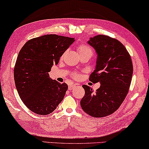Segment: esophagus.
Segmentation results:
<instances>
[{"label": "esophagus", "mask_w": 149, "mask_h": 149, "mask_svg": "<svg viewBox=\"0 0 149 149\" xmlns=\"http://www.w3.org/2000/svg\"><path fill=\"white\" fill-rule=\"evenodd\" d=\"M75 84H71V85H70L69 86H68V89L71 91V90H72V89L74 88H75Z\"/></svg>", "instance_id": "esophagus-1"}]
</instances>
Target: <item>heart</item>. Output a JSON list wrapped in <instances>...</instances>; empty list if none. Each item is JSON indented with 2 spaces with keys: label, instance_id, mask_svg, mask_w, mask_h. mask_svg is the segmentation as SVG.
<instances>
[{
  "label": "heart",
  "instance_id": "1",
  "mask_svg": "<svg viewBox=\"0 0 149 149\" xmlns=\"http://www.w3.org/2000/svg\"><path fill=\"white\" fill-rule=\"evenodd\" d=\"M77 50H78L79 55H83V54H89L91 56L92 55V50L91 48H89L87 45H80L77 48ZM74 77L75 78H78L79 77V74H74Z\"/></svg>",
  "mask_w": 149,
  "mask_h": 149
}]
</instances>
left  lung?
<instances>
[{"label":"left lung","instance_id":"left-lung-1","mask_svg":"<svg viewBox=\"0 0 149 149\" xmlns=\"http://www.w3.org/2000/svg\"><path fill=\"white\" fill-rule=\"evenodd\" d=\"M87 44L96 52L95 70L89 81L100 82L95 93L84 85L85 95L80 101L84 112L94 117H103L118 109L131 85L133 68L129 54L119 40L105 35L91 37Z\"/></svg>","mask_w":149,"mask_h":149}]
</instances>
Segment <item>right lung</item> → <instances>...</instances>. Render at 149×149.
Returning <instances> with one entry per match:
<instances>
[{
  "label": "right lung",
  "mask_w": 149,
  "mask_h": 149,
  "mask_svg": "<svg viewBox=\"0 0 149 149\" xmlns=\"http://www.w3.org/2000/svg\"><path fill=\"white\" fill-rule=\"evenodd\" d=\"M74 41V38L47 34L30 40L21 48L14 78L21 100L32 112L48 115L62 102L68 85L51 79L48 72Z\"/></svg>",
  "instance_id": "right-lung-1"
}]
</instances>
